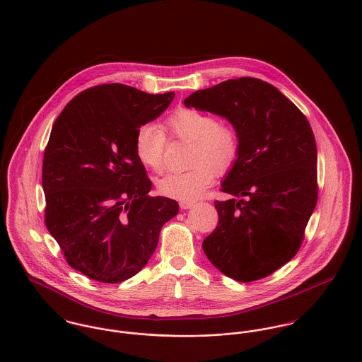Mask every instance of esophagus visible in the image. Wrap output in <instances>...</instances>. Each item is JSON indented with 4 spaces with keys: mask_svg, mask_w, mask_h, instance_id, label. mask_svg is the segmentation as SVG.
<instances>
[{
    "mask_svg": "<svg viewBox=\"0 0 362 362\" xmlns=\"http://www.w3.org/2000/svg\"><path fill=\"white\" fill-rule=\"evenodd\" d=\"M192 206H194V202H180V207H181V209H184V210L191 209Z\"/></svg>",
    "mask_w": 362,
    "mask_h": 362,
    "instance_id": "34e87169",
    "label": "esophagus"
}]
</instances>
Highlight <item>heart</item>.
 Returning a JSON list of instances; mask_svg holds the SVG:
<instances>
[{
	"label": "heart",
	"instance_id": "obj_1",
	"mask_svg": "<svg viewBox=\"0 0 362 362\" xmlns=\"http://www.w3.org/2000/svg\"><path fill=\"white\" fill-rule=\"evenodd\" d=\"M165 129L177 139L192 142L191 170L170 173L157 181L161 195L182 202L198 199L209 188L216 173L228 171L237 161L241 142L237 129L230 124L218 122L209 112L194 108H181L165 121ZM165 134L155 124H145L135 135V155L148 168L160 171L164 164Z\"/></svg>",
	"mask_w": 362,
	"mask_h": 362
}]
</instances>
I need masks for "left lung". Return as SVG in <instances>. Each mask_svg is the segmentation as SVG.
Listing matches in <instances>:
<instances>
[{"label":"left lung","mask_w":362,"mask_h":362,"mask_svg":"<svg viewBox=\"0 0 362 362\" xmlns=\"http://www.w3.org/2000/svg\"><path fill=\"white\" fill-rule=\"evenodd\" d=\"M224 117L237 129L240 156L221 182L218 223L202 244L223 274L263 279L298 252L317 201L316 142L307 117L257 78L224 81L184 100Z\"/></svg>","instance_id":"left-lung-1"}]
</instances>
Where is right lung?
Returning <instances> with one entry per match:
<instances>
[{"label": "right lung", "mask_w": 362, "mask_h": 362, "mask_svg": "<svg viewBox=\"0 0 362 362\" xmlns=\"http://www.w3.org/2000/svg\"><path fill=\"white\" fill-rule=\"evenodd\" d=\"M173 99L174 92L99 85L75 96L52 125L42 174L46 226L68 264L89 279L114 284L135 276L178 213L175 201L149 195L134 148L138 128Z\"/></svg>", "instance_id": "1"}]
</instances>
